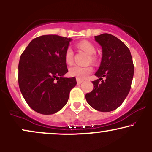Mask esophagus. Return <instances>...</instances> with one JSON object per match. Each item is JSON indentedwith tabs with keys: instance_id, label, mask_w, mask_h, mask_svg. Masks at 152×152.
Instances as JSON below:
<instances>
[{
	"instance_id": "34e87169",
	"label": "esophagus",
	"mask_w": 152,
	"mask_h": 152,
	"mask_svg": "<svg viewBox=\"0 0 152 152\" xmlns=\"http://www.w3.org/2000/svg\"><path fill=\"white\" fill-rule=\"evenodd\" d=\"M76 80H77V84L78 85H80V84H81L82 83H83V80H80V79H76Z\"/></svg>"
}]
</instances>
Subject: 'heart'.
<instances>
[{"mask_svg":"<svg viewBox=\"0 0 152 152\" xmlns=\"http://www.w3.org/2000/svg\"><path fill=\"white\" fill-rule=\"evenodd\" d=\"M77 46L80 49L86 51L90 56L89 62H94L96 61V57L94 56L96 53V48L91 42L83 40L77 44ZM74 53L72 50L70 48H66L64 53V60L65 62L68 64H72L74 62ZM92 72V67L91 66H79L77 65L73 66L69 69V74L72 77H76L80 80H83L87 77L88 74H90Z\"/></svg>","mask_w":152,"mask_h":152,"instance_id":"b5f03b06","label":"heart"}]
</instances>
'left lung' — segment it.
<instances>
[{"label":"left lung","instance_id":"obj_1","mask_svg":"<svg viewBox=\"0 0 152 152\" xmlns=\"http://www.w3.org/2000/svg\"><path fill=\"white\" fill-rule=\"evenodd\" d=\"M94 37L102 48V62L95 73L99 79L92 81L94 88L87 93L86 99L95 110L110 112L120 106L128 95L134 66L130 50L120 39L108 33Z\"/></svg>","mask_w":152,"mask_h":152}]
</instances>
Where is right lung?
Listing matches in <instances>:
<instances>
[{"mask_svg":"<svg viewBox=\"0 0 152 152\" xmlns=\"http://www.w3.org/2000/svg\"><path fill=\"white\" fill-rule=\"evenodd\" d=\"M72 39L46 35L33 39L22 53L18 81L24 99L32 110L51 115L63 108L76 86L68 72L64 53Z\"/></svg>","mask_w":152,"mask_h":152,"instance_id":"obj_1","label":"right lung"}]
</instances>
